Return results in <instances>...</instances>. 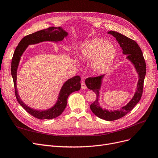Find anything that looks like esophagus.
Segmentation results:
<instances>
[{
  "label": "esophagus",
  "mask_w": 158,
  "mask_h": 158,
  "mask_svg": "<svg viewBox=\"0 0 158 158\" xmlns=\"http://www.w3.org/2000/svg\"><path fill=\"white\" fill-rule=\"evenodd\" d=\"M81 89H82L83 90H84V89H86V86L85 83L84 82V81H81Z\"/></svg>",
  "instance_id": "obj_1"
}]
</instances>
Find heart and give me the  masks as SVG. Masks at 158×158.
Listing matches in <instances>:
<instances>
[{"instance_id": "b5f03b06", "label": "heart", "mask_w": 158, "mask_h": 158, "mask_svg": "<svg viewBox=\"0 0 158 158\" xmlns=\"http://www.w3.org/2000/svg\"><path fill=\"white\" fill-rule=\"evenodd\" d=\"M116 50L106 40L95 38L81 45L79 58L85 61H92V68L100 73L107 70L114 60Z\"/></svg>"}]
</instances>
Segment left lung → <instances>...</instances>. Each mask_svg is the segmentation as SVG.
Here are the masks:
<instances>
[{"label": "left lung", "instance_id": "1", "mask_svg": "<svg viewBox=\"0 0 158 158\" xmlns=\"http://www.w3.org/2000/svg\"><path fill=\"white\" fill-rule=\"evenodd\" d=\"M109 34L113 36L117 40L122 49L123 54L127 55V59L135 66L136 71L139 74V81L137 83V90L131 100L126 106L122 107L120 110H110L103 109L98 103L99 94L102 85V81L105 75H101L94 77H88L85 80V84L89 89L92 90L96 94V100L90 105V109L98 117L107 121L118 120L123 117L126 114L133 109L141 100L143 90L144 81L146 75V63L143 55L142 51L135 41H134L124 35L115 31H109Z\"/></svg>", "mask_w": 158, "mask_h": 158}]
</instances>
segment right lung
<instances>
[{"mask_svg": "<svg viewBox=\"0 0 158 158\" xmlns=\"http://www.w3.org/2000/svg\"><path fill=\"white\" fill-rule=\"evenodd\" d=\"M67 35L68 33L65 31H64L61 27H52L44 29V30L39 31L25 36L20 41L14 52L12 60H11V73L14 81L16 99L27 113L38 119H52L60 115L66 107L67 99L69 95L75 91L80 90L81 77L79 75H76L66 81L60 90L57 102L51 109L45 110H38L31 109L26 106L21 101L18 93H17L16 86L17 69L19 65L21 56L28 45L36 44L42 42H45V41L58 42V41H62L64 37L67 36Z\"/></svg>", "mask_w": 158, "mask_h": 158, "instance_id": "obj_1", "label": "right lung"}]
</instances>
